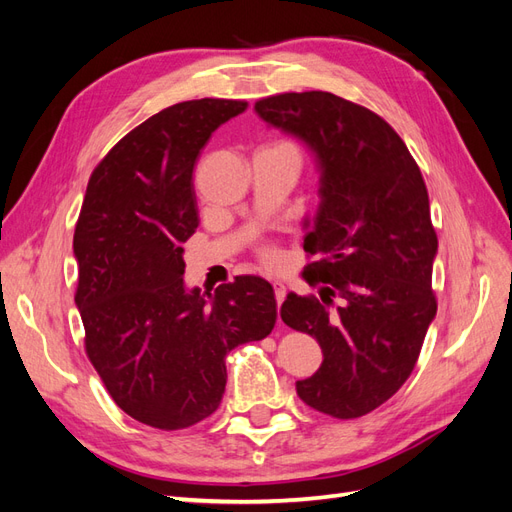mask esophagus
<instances>
[{"label":"esophagus","mask_w":512,"mask_h":512,"mask_svg":"<svg viewBox=\"0 0 512 512\" xmlns=\"http://www.w3.org/2000/svg\"><path fill=\"white\" fill-rule=\"evenodd\" d=\"M273 290H275V301H277V307L282 305V301L286 299V286L282 282H273Z\"/></svg>","instance_id":"1"}]
</instances>
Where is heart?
Masks as SVG:
<instances>
[{
  "instance_id": "heart-1",
  "label": "heart",
  "mask_w": 512,
  "mask_h": 512,
  "mask_svg": "<svg viewBox=\"0 0 512 512\" xmlns=\"http://www.w3.org/2000/svg\"><path fill=\"white\" fill-rule=\"evenodd\" d=\"M260 258L267 262V265H275L277 260H280V252L275 250V247H269V245H265V247H260Z\"/></svg>"
}]
</instances>
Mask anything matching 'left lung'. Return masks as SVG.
Segmentation results:
<instances>
[{"label":"left lung","instance_id":"8db88e82","mask_svg":"<svg viewBox=\"0 0 512 512\" xmlns=\"http://www.w3.org/2000/svg\"><path fill=\"white\" fill-rule=\"evenodd\" d=\"M256 113L314 151L320 207L303 277L320 297L290 292L280 316L312 335L324 361L297 382L309 408L359 418L382 406L418 361L438 301V237L421 168L380 115L329 91L277 94Z\"/></svg>","mask_w":512,"mask_h":512}]
</instances>
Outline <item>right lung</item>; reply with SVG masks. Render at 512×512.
Segmentation results:
<instances>
[{"label": "right lung", "instance_id": "obj_1", "mask_svg": "<svg viewBox=\"0 0 512 512\" xmlns=\"http://www.w3.org/2000/svg\"><path fill=\"white\" fill-rule=\"evenodd\" d=\"M245 108L222 98L168 106L123 136L87 183L74 228L85 352L115 404L149 427L175 431L211 416L226 354L275 327V292L258 275L209 299L183 286V243L198 226L196 158Z\"/></svg>", "mask_w": 512, "mask_h": 512}]
</instances>
